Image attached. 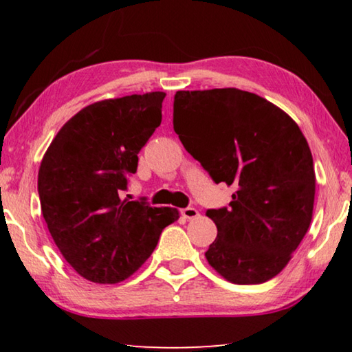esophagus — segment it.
I'll return each instance as SVG.
<instances>
[{"instance_id":"34e87169","label":"esophagus","mask_w":352,"mask_h":352,"mask_svg":"<svg viewBox=\"0 0 352 352\" xmlns=\"http://www.w3.org/2000/svg\"><path fill=\"white\" fill-rule=\"evenodd\" d=\"M182 216H183L184 219L190 220V219H197V217L200 216V214H199L197 210H195V208L188 206V208H183V210H182Z\"/></svg>"}]
</instances>
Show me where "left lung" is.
Wrapping results in <instances>:
<instances>
[{"mask_svg":"<svg viewBox=\"0 0 352 352\" xmlns=\"http://www.w3.org/2000/svg\"><path fill=\"white\" fill-rule=\"evenodd\" d=\"M174 130L214 182L236 189L228 208L206 211L217 226L210 265L234 284L276 276L312 220L314 160L300 127L258 94L214 88L177 91Z\"/></svg>","mask_w":352,"mask_h":352,"instance_id":"obj_1","label":"left lung"}]
</instances>
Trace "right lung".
Wrapping results in <instances>:
<instances>
[{"mask_svg":"<svg viewBox=\"0 0 352 352\" xmlns=\"http://www.w3.org/2000/svg\"><path fill=\"white\" fill-rule=\"evenodd\" d=\"M164 96L132 94L85 107L41 160V214L63 258L88 281L116 284L133 275L178 219L175 208L124 199L140 151L162 124Z\"/></svg>","mask_w":352,"mask_h":352,"instance_id":"add662e5","label":"right lung"}]
</instances>
